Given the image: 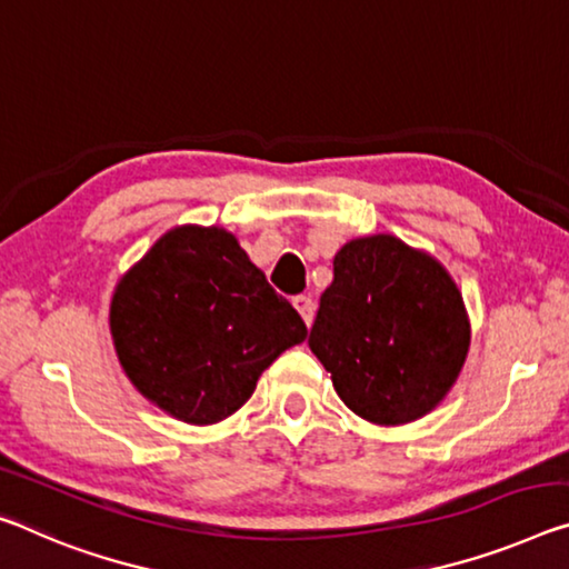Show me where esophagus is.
Returning a JSON list of instances; mask_svg holds the SVG:
<instances>
[{"label": "esophagus", "mask_w": 569, "mask_h": 569, "mask_svg": "<svg viewBox=\"0 0 569 569\" xmlns=\"http://www.w3.org/2000/svg\"><path fill=\"white\" fill-rule=\"evenodd\" d=\"M293 306H296V311L301 313V319L306 321V327H311L313 313H317V303H313L311 296H296Z\"/></svg>", "instance_id": "1"}]
</instances>
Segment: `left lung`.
Listing matches in <instances>:
<instances>
[{
	"label": "left lung",
	"instance_id": "8db88e82",
	"mask_svg": "<svg viewBox=\"0 0 569 569\" xmlns=\"http://www.w3.org/2000/svg\"><path fill=\"white\" fill-rule=\"evenodd\" d=\"M468 341L461 291L428 252L369 236L333 256L309 347L359 418L402 426L428 415L453 387Z\"/></svg>",
	"mask_w": 569,
	"mask_h": 569
}]
</instances>
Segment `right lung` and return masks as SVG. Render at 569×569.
Returning a JSON list of instances; mask_svg holds the SVG:
<instances>
[{
	"instance_id": "add662e5",
	"label": "right lung",
	"mask_w": 569,
	"mask_h": 569,
	"mask_svg": "<svg viewBox=\"0 0 569 569\" xmlns=\"http://www.w3.org/2000/svg\"><path fill=\"white\" fill-rule=\"evenodd\" d=\"M111 337L143 398L192 426L240 410L258 377L306 339L299 311L222 228L161 236L111 301Z\"/></svg>"
}]
</instances>
